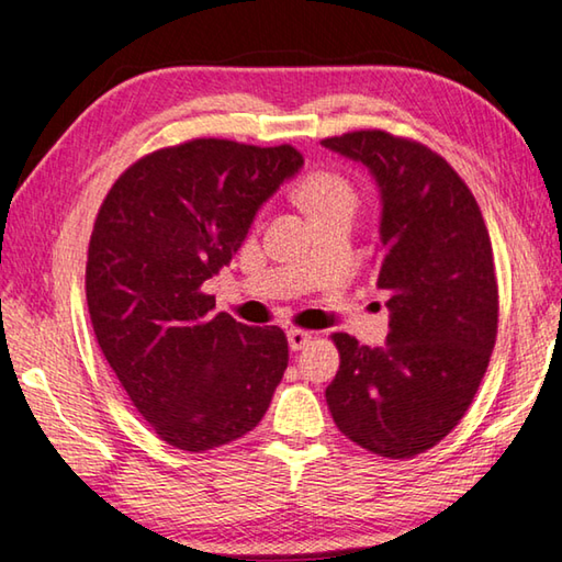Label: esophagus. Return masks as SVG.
Masks as SVG:
<instances>
[{
	"instance_id": "esophagus-1",
	"label": "esophagus",
	"mask_w": 562,
	"mask_h": 562,
	"mask_svg": "<svg viewBox=\"0 0 562 562\" xmlns=\"http://www.w3.org/2000/svg\"><path fill=\"white\" fill-rule=\"evenodd\" d=\"M288 341H290V349H294V351H300V349H304L312 341V331H307V329H297V327H292L290 331H288Z\"/></svg>"
}]
</instances>
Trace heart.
Here are the masks:
<instances>
[{
	"label": "heart",
	"instance_id": "obj_1",
	"mask_svg": "<svg viewBox=\"0 0 562 562\" xmlns=\"http://www.w3.org/2000/svg\"><path fill=\"white\" fill-rule=\"evenodd\" d=\"M297 198L312 217L341 205H355V190L347 183V178L331 173V170H315V173L304 176L297 186Z\"/></svg>",
	"mask_w": 562,
	"mask_h": 562
}]
</instances>
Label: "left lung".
Here are the masks:
<instances>
[{"label":"left lung","mask_w":562,"mask_h":562,"mask_svg":"<svg viewBox=\"0 0 562 562\" xmlns=\"http://www.w3.org/2000/svg\"><path fill=\"white\" fill-rule=\"evenodd\" d=\"M322 146L367 166L382 190L376 288L389 292L386 345L345 331L327 386L337 429L384 459H414L453 431L498 335V282L481 207L446 158L386 131Z\"/></svg>","instance_id":"left-lung-1"}]
</instances>
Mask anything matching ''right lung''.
<instances>
[{
	"mask_svg": "<svg viewBox=\"0 0 562 562\" xmlns=\"http://www.w3.org/2000/svg\"><path fill=\"white\" fill-rule=\"evenodd\" d=\"M302 164L290 144L193 138L138 158L103 198L87 260L93 335L173 449L203 453L252 431L288 369L284 331L215 315L203 282Z\"/></svg>",
	"mask_w": 562,
	"mask_h": 562,
	"instance_id": "obj_1",
	"label": "right lung"
}]
</instances>
